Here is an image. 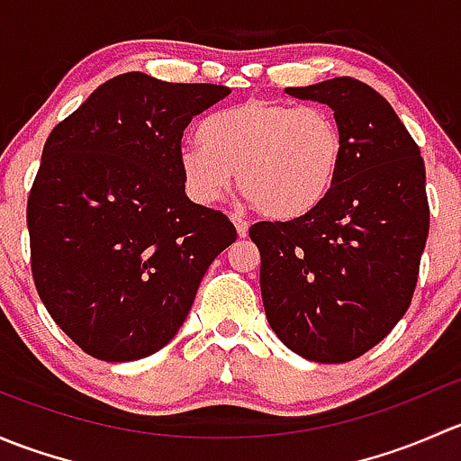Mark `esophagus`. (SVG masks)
<instances>
[{
  "mask_svg": "<svg viewBox=\"0 0 461 461\" xmlns=\"http://www.w3.org/2000/svg\"><path fill=\"white\" fill-rule=\"evenodd\" d=\"M231 222L236 225V231H239L240 239H245V236H248V230H249L248 221H245L243 216H239V213H234V216H231Z\"/></svg>",
  "mask_w": 461,
  "mask_h": 461,
  "instance_id": "34e87169",
  "label": "esophagus"
}]
</instances>
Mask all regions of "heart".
Wrapping results in <instances>:
<instances>
[{"label": "heart", "mask_w": 461, "mask_h": 461, "mask_svg": "<svg viewBox=\"0 0 461 461\" xmlns=\"http://www.w3.org/2000/svg\"><path fill=\"white\" fill-rule=\"evenodd\" d=\"M201 142L180 147L185 187L198 203L230 194L234 171L245 198L265 216L290 221L317 209L337 185L346 136L330 111L254 100L204 118Z\"/></svg>", "instance_id": "obj_1"}]
</instances>
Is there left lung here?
<instances>
[{
	"instance_id": "obj_1",
	"label": "left lung",
	"mask_w": 461,
	"mask_h": 461,
	"mask_svg": "<svg viewBox=\"0 0 461 461\" xmlns=\"http://www.w3.org/2000/svg\"><path fill=\"white\" fill-rule=\"evenodd\" d=\"M285 93L334 111L346 158L317 209L249 227L265 317L296 355L346 364L388 337L412 301L430 225L424 158L385 97L355 77Z\"/></svg>"
}]
</instances>
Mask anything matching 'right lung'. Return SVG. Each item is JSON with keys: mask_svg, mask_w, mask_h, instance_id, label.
<instances>
[{"mask_svg": "<svg viewBox=\"0 0 461 461\" xmlns=\"http://www.w3.org/2000/svg\"><path fill=\"white\" fill-rule=\"evenodd\" d=\"M230 95L144 73L104 82L46 138L26 222L37 294L86 355L136 361L176 337L236 227L185 194L194 115Z\"/></svg>", "mask_w": 461, "mask_h": 461, "instance_id": "right-lung-1", "label": "right lung"}]
</instances>
